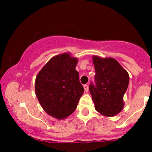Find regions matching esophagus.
I'll use <instances>...</instances> for the list:
<instances>
[{"instance_id":"1","label":"esophagus","mask_w":152,"mask_h":152,"mask_svg":"<svg viewBox=\"0 0 152 152\" xmlns=\"http://www.w3.org/2000/svg\"><path fill=\"white\" fill-rule=\"evenodd\" d=\"M84 89H85V92H88V90H89V87H88V85H84Z\"/></svg>"}]
</instances>
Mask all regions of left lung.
<instances>
[{"label":"left lung","instance_id":"left-lung-1","mask_svg":"<svg viewBox=\"0 0 152 152\" xmlns=\"http://www.w3.org/2000/svg\"><path fill=\"white\" fill-rule=\"evenodd\" d=\"M96 85L89 87L95 108L104 116H115L123 110L124 96L127 90L129 76L113 58L93 56Z\"/></svg>","mask_w":152,"mask_h":152}]
</instances>
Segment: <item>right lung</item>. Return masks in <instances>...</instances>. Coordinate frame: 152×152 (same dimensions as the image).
Masks as SVG:
<instances>
[{
	"label": "right lung",
	"mask_w": 152,
	"mask_h": 152,
	"mask_svg": "<svg viewBox=\"0 0 152 152\" xmlns=\"http://www.w3.org/2000/svg\"><path fill=\"white\" fill-rule=\"evenodd\" d=\"M78 59L64 53L52 57L38 73L35 92L45 113L56 119L66 118L77 107L84 87L76 70Z\"/></svg>",
	"instance_id": "right-lung-1"
}]
</instances>
